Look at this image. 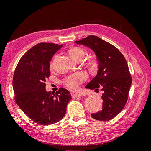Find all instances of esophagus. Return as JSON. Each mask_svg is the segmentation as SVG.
I'll return each mask as SVG.
<instances>
[{"label":"esophagus","mask_w":151,"mask_h":151,"mask_svg":"<svg viewBox=\"0 0 151 151\" xmlns=\"http://www.w3.org/2000/svg\"><path fill=\"white\" fill-rule=\"evenodd\" d=\"M71 96H72L73 98H77L81 97V95L80 94H74V93H72V94H71Z\"/></svg>","instance_id":"34e87169"}]
</instances>
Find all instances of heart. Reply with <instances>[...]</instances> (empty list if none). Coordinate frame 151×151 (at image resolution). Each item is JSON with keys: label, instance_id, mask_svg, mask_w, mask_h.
Returning a JSON list of instances; mask_svg holds the SVG:
<instances>
[{"label": "heart", "instance_id": "1", "mask_svg": "<svg viewBox=\"0 0 151 151\" xmlns=\"http://www.w3.org/2000/svg\"><path fill=\"white\" fill-rule=\"evenodd\" d=\"M68 54L69 55L72 57V58L75 60L76 59L79 58V57H82L83 58L84 54V52L83 49L78 47H74L71 48L69 51H68ZM54 60V59H53ZM53 60L51 63V66H53ZM87 76L86 74L83 72H78L76 73L67 76L63 81V84L67 88L70 90H76L78 88L79 85L86 80Z\"/></svg>", "mask_w": 151, "mask_h": 151}]
</instances>
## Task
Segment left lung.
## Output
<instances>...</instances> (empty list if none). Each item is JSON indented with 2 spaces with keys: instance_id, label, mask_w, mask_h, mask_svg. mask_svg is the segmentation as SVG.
<instances>
[{
  "instance_id": "8db88e82",
  "label": "left lung",
  "mask_w": 151,
  "mask_h": 151,
  "mask_svg": "<svg viewBox=\"0 0 151 151\" xmlns=\"http://www.w3.org/2000/svg\"><path fill=\"white\" fill-rule=\"evenodd\" d=\"M94 51L98 61V74L88 84V89L103 91L102 109L92 114V118L109 121L124 108L132 82L126 59L118 49L95 35L75 42Z\"/></svg>"
}]
</instances>
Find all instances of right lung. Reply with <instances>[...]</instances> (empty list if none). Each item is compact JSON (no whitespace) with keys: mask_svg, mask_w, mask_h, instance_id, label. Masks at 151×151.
Wrapping results in <instances>:
<instances>
[{"mask_svg":"<svg viewBox=\"0 0 151 151\" xmlns=\"http://www.w3.org/2000/svg\"><path fill=\"white\" fill-rule=\"evenodd\" d=\"M63 45L40 43L21 57L13 76L15 101L27 116L37 124L47 125L61 120L71 100L67 90L55 94L47 92L45 81L50 75V61Z\"/></svg>","mask_w":151,"mask_h":151,"instance_id":"obj_1","label":"right lung"}]
</instances>
